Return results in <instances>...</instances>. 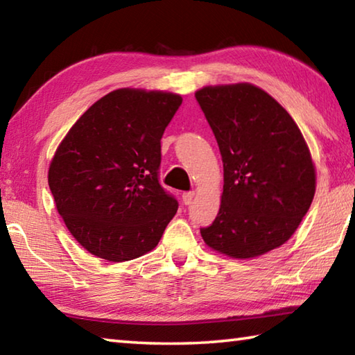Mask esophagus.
Returning a JSON list of instances; mask_svg holds the SVG:
<instances>
[{
	"label": "esophagus",
	"instance_id": "esophagus-1",
	"mask_svg": "<svg viewBox=\"0 0 355 355\" xmlns=\"http://www.w3.org/2000/svg\"><path fill=\"white\" fill-rule=\"evenodd\" d=\"M194 191H189V192H183V196H182V200H183V203L184 205H191L192 203V200H194Z\"/></svg>",
	"mask_w": 355,
	"mask_h": 355
}]
</instances>
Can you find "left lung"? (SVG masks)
Masks as SVG:
<instances>
[{"instance_id": "left-lung-1", "label": "left lung", "mask_w": 355, "mask_h": 355, "mask_svg": "<svg viewBox=\"0 0 355 355\" xmlns=\"http://www.w3.org/2000/svg\"><path fill=\"white\" fill-rule=\"evenodd\" d=\"M224 164V191L203 241L248 260L280 248L297 230L316 189V171L302 133L277 100L250 83L196 92Z\"/></svg>"}]
</instances>
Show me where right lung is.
<instances>
[{"instance_id": "obj_1", "label": "right lung", "mask_w": 355, "mask_h": 355, "mask_svg": "<svg viewBox=\"0 0 355 355\" xmlns=\"http://www.w3.org/2000/svg\"><path fill=\"white\" fill-rule=\"evenodd\" d=\"M182 95L123 87L89 107L56 148L48 186L84 249L120 263L158 245L178 203L158 182L161 137Z\"/></svg>"}]
</instances>
